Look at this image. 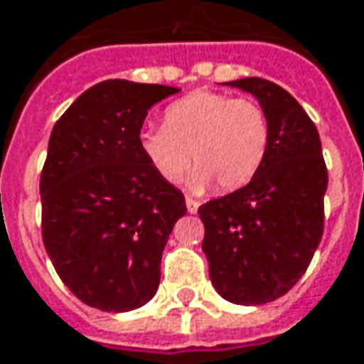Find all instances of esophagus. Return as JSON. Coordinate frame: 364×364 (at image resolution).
Here are the masks:
<instances>
[{
	"mask_svg": "<svg viewBox=\"0 0 364 364\" xmlns=\"http://www.w3.org/2000/svg\"><path fill=\"white\" fill-rule=\"evenodd\" d=\"M186 208L190 214H196L200 208V202L198 200H194V198H186Z\"/></svg>",
	"mask_w": 364,
	"mask_h": 364,
	"instance_id": "34e87169",
	"label": "esophagus"
}]
</instances>
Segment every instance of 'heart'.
Wrapping results in <instances>:
<instances>
[{
  "mask_svg": "<svg viewBox=\"0 0 364 364\" xmlns=\"http://www.w3.org/2000/svg\"><path fill=\"white\" fill-rule=\"evenodd\" d=\"M270 119L255 100L194 92L170 104L164 126L140 134V152L164 182L176 184L192 164L190 184L220 192L246 186L267 160Z\"/></svg>",
  "mask_w": 364,
  "mask_h": 364,
  "instance_id": "1",
  "label": "heart"
}]
</instances>
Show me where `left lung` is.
<instances>
[{"mask_svg": "<svg viewBox=\"0 0 364 364\" xmlns=\"http://www.w3.org/2000/svg\"><path fill=\"white\" fill-rule=\"evenodd\" d=\"M226 85L250 92L270 119L262 168L246 186L198 208L214 289L234 304H267L306 272L324 230L328 184L313 119L287 90L262 77Z\"/></svg>", "mask_w": 364, "mask_h": 364, "instance_id": "8db88e82", "label": "left lung"}]
</instances>
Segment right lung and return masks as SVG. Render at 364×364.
<instances>
[{
	"instance_id": "obj_1",
	"label": "right lung",
	"mask_w": 364,
	"mask_h": 364,
	"mask_svg": "<svg viewBox=\"0 0 364 364\" xmlns=\"http://www.w3.org/2000/svg\"><path fill=\"white\" fill-rule=\"evenodd\" d=\"M180 92L106 80L53 126L41 170V238L62 282L87 306L126 313L152 299L184 194L140 152L148 109Z\"/></svg>"
}]
</instances>
